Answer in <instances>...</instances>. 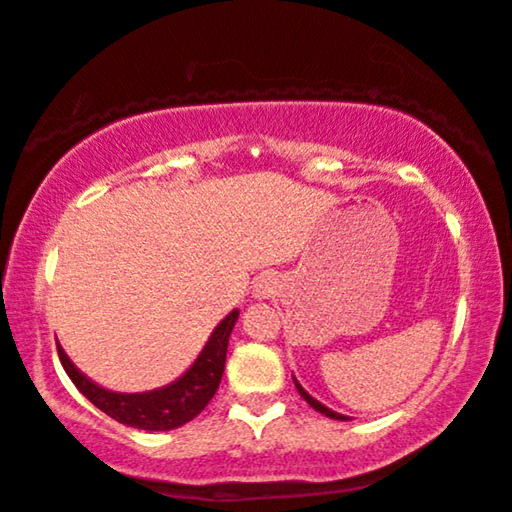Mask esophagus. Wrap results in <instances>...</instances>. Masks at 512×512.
I'll return each instance as SVG.
<instances>
[{
	"instance_id": "34e87169",
	"label": "esophagus",
	"mask_w": 512,
	"mask_h": 512,
	"mask_svg": "<svg viewBox=\"0 0 512 512\" xmlns=\"http://www.w3.org/2000/svg\"><path fill=\"white\" fill-rule=\"evenodd\" d=\"M275 285H278V282H275V278H273L271 273L259 275L257 282H255V296H257V298H269V296H273V294H275Z\"/></svg>"
}]
</instances>
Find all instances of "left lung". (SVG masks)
<instances>
[{
    "label": "left lung",
    "mask_w": 512,
    "mask_h": 512,
    "mask_svg": "<svg viewBox=\"0 0 512 512\" xmlns=\"http://www.w3.org/2000/svg\"><path fill=\"white\" fill-rule=\"evenodd\" d=\"M294 383H296V389H298V394H300V396H303V399H305L307 403H310V405H312V408H314L316 412H321V415H326V417H330V419L348 421V417H346V415H339V412H335V410H330V408H326V405H323V403H319V401H316V399H314V396H310V394H307V392H305V389H303V387H300V383H298V380H296V378H294Z\"/></svg>",
    "instance_id": "obj_1"
}]
</instances>
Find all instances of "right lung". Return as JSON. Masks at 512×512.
I'll use <instances>...</instances> for the list:
<instances>
[{"mask_svg":"<svg viewBox=\"0 0 512 512\" xmlns=\"http://www.w3.org/2000/svg\"><path fill=\"white\" fill-rule=\"evenodd\" d=\"M237 319L239 310H232L209 335L196 362L170 385L150 389V392L125 394L104 389L70 362L61 344H56V348H59V360L72 383L104 415L125 426L141 428V431H173V428H180L186 421L198 417L205 410V405L212 401L218 385H221L227 342H230Z\"/></svg>","mask_w":512,"mask_h":512,"instance_id":"right-lung-1","label":"right lung"}]
</instances>
